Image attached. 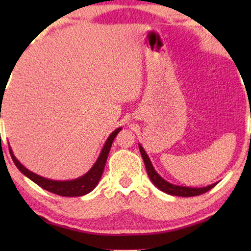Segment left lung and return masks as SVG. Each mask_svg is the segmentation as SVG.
I'll return each instance as SVG.
<instances>
[{
    "instance_id": "obj_1",
    "label": "left lung",
    "mask_w": 251,
    "mask_h": 251,
    "mask_svg": "<svg viewBox=\"0 0 251 251\" xmlns=\"http://www.w3.org/2000/svg\"><path fill=\"white\" fill-rule=\"evenodd\" d=\"M139 151H140V154H142L144 163H145L147 175H149L150 179L153 181V184L155 185L159 190L163 191L164 193L170 194V195H176V197H184V198L197 197V195H201V194L205 193V192L210 191L211 188L215 186V185H217V183H216V184L209 185V186H207V187L194 188V187H186V186H177V185L168 183L167 180H164L163 178L161 177L155 170H154V168L152 166V163H151L149 156H147L146 152L144 151V149L140 145H139Z\"/></svg>"
}]
</instances>
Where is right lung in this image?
I'll return each instance as SVG.
<instances>
[{"label": "right lung", "mask_w": 251, "mask_h": 251, "mask_svg": "<svg viewBox=\"0 0 251 251\" xmlns=\"http://www.w3.org/2000/svg\"><path fill=\"white\" fill-rule=\"evenodd\" d=\"M120 130H121V128H118L115 131H113L111 133V136L108 137L107 140H106L104 149H102L100 155H99L98 160L96 161L94 167H92L84 176L74 180L57 181L46 179V178L41 177L39 175H35L32 173V171L27 170L26 168L16 159L15 155H13L11 152V150H10V154H11V157L13 162L16 164V167L18 168L25 176L28 177L30 180H33L34 183L44 188V190L49 191L53 194L60 195V197H81V195H84L89 193V192H91L96 187V185L98 184V181L100 179L102 175V171H104L105 163L106 161H107V155L109 153V150H111L112 143Z\"/></svg>", "instance_id": "1"}]
</instances>
